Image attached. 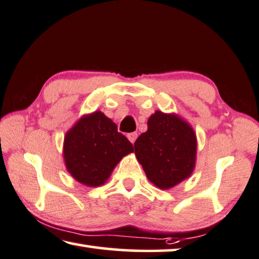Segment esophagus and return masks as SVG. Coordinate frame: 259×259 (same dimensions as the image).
Masks as SVG:
<instances>
[{"label":"esophagus","mask_w":259,"mask_h":259,"mask_svg":"<svg viewBox=\"0 0 259 259\" xmlns=\"http://www.w3.org/2000/svg\"><path fill=\"white\" fill-rule=\"evenodd\" d=\"M137 138H138V133H130V134H127V139H128L132 143L135 142V140H137Z\"/></svg>","instance_id":"esophagus-1"}]
</instances>
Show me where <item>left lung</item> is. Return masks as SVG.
Listing matches in <instances>:
<instances>
[{"instance_id":"1","label":"left lung","mask_w":259,"mask_h":259,"mask_svg":"<svg viewBox=\"0 0 259 259\" xmlns=\"http://www.w3.org/2000/svg\"><path fill=\"white\" fill-rule=\"evenodd\" d=\"M134 148L148 180L161 190L189 179L196 167V132L176 113H152L148 131L137 139Z\"/></svg>"}]
</instances>
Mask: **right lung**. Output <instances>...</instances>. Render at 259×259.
I'll return each mask as SVG.
<instances>
[{
    "label": "right lung",
    "mask_w": 259,
    "mask_h": 259,
    "mask_svg": "<svg viewBox=\"0 0 259 259\" xmlns=\"http://www.w3.org/2000/svg\"><path fill=\"white\" fill-rule=\"evenodd\" d=\"M132 143L101 111L81 116L63 141V160L77 182L100 187L110 178L122 157L133 152Z\"/></svg>",
    "instance_id": "right-lung-1"
}]
</instances>
